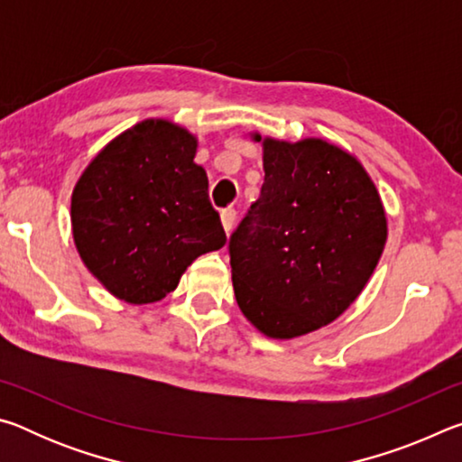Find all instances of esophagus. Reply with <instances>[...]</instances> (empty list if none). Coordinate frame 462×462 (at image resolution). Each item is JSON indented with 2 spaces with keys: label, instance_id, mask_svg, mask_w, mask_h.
Returning a JSON list of instances; mask_svg holds the SVG:
<instances>
[{
  "label": "esophagus",
  "instance_id": "34e87169",
  "mask_svg": "<svg viewBox=\"0 0 462 462\" xmlns=\"http://www.w3.org/2000/svg\"><path fill=\"white\" fill-rule=\"evenodd\" d=\"M220 220H222V226H224V232L230 234L232 232V226H234V220H236V212H234L232 208L222 209Z\"/></svg>",
  "mask_w": 462,
  "mask_h": 462
}]
</instances>
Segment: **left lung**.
<instances>
[{
  "instance_id": "1",
  "label": "left lung",
  "mask_w": 462,
  "mask_h": 462,
  "mask_svg": "<svg viewBox=\"0 0 462 462\" xmlns=\"http://www.w3.org/2000/svg\"><path fill=\"white\" fill-rule=\"evenodd\" d=\"M250 138L263 146L264 183L230 238L234 295L261 334L300 338L342 316L369 283L387 242L385 208L344 148Z\"/></svg>"
}]
</instances>
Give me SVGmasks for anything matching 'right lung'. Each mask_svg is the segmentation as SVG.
<instances>
[{
	"mask_svg": "<svg viewBox=\"0 0 462 462\" xmlns=\"http://www.w3.org/2000/svg\"><path fill=\"white\" fill-rule=\"evenodd\" d=\"M198 136L148 118L109 140L71 195L75 248L88 271L126 303L161 301L226 234L208 198Z\"/></svg>",
	"mask_w": 462,
	"mask_h": 462,
	"instance_id": "right-lung-1",
	"label": "right lung"
}]
</instances>
